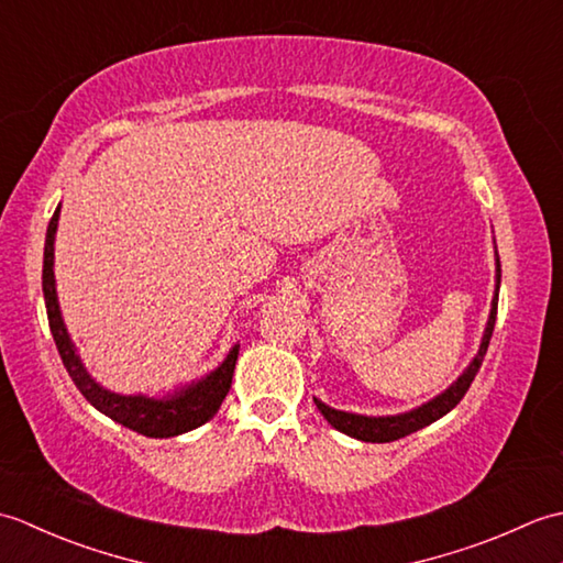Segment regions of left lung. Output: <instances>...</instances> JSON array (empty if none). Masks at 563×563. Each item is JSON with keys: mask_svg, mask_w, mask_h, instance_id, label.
Masks as SVG:
<instances>
[{"mask_svg": "<svg viewBox=\"0 0 563 563\" xmlns=\"http://www.w3.org/2000/svg\"><path fill=\"white\" fill-rule=\"evenodd\" d=\"M498 288H500V261H498V254H496V292H494V300H492V314H488L479 351H476L474 361L457 377V382H452V385L442 394H438L435 399H430L428 404L418 406V409H413V411L397 413V416H361V413L336 411V409H331V406H327L324 401L314 399L321 416H324L333 428L341 430V433H345V435H351V438H357L363 442H391V440L411 435V433H416V430L435 423L438 418L450 413L454 406L462 401V397L466 394V389H470V385L474 382L476 373H479V367L484 363V355L488 351V341H492L494 324H496Z\"/></svg>", "mask_w": 563, "mask_h": 563, "instance_id": "left-lung-1", "label": "left lung"}]
</instances>
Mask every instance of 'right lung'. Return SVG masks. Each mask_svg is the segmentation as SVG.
<instances>
[{
    "label": "right lung",
    "instance_id": "1",
    "mask_svg": "<svg viewBox=\"0 0 563 563\" xmlns=\"http://www.w3.org/2000/svg\"><path fill=\"white\" fill-rule=\"evenodd\" d=\"M59 220V206L55 208V214L51 218L45 232V251H43V297L47 309V324H51V333L57 345V353L63 357L67 373L75 382L77 389L87 397V401L113 418L115 423H121L130 430H135L140 435L147 438H174L188 433L198 426L218 413L220 404L224 401L227 391L232 387V375L239 355V345L227 353L220 367H214L210 375H206L198 382H190L186 387H178L166 394V397H145V394H115L103 389L97 379H93L87 367H84L81 357L77 355L75 343H71L69 333L65 329L63 314H59L57 305V290H55V232Z\"/></svg>",
    "mask_w": 563,
    "mask_h": 563
}]
</instances>
